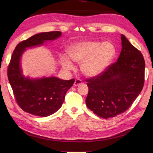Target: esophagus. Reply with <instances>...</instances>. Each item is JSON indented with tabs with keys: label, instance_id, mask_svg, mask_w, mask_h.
<instances>
[{
	"label": "esophagus",
	"instance_id": "34e87169",
	"mask_svg": "<svg viewBox=\"0 0 153 153\" xmlns=\"http://www.w3.org/2000/svg\"><path fill=\"white\" fill-rule=\"evenodd\" d=\"M82 83V81L80 79H78V78H77V79H76V80H75V82H74V86H79V85H80Z\"/></svg>",
	"mask_w": 153,
	"mask_h": 153
}]
</instances>
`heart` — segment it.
<instances>
[{"label": "heart", "instance_id": "1", "mask_svg": "<svg viewBox=\"0 0 153 153\" xmlns=\"http://www.w3.org/2000/svg\"><path fill=\"white\" fill-rule=\"evenodd\" d=\"M69 55L72 61L80 63L83 74L92 77L101 73L110 64L115 55V48L108 41H82L69 49ZM61 61L65 69H74L73 63L67 56H61Z\"/></svg>", "mask_w": 153, "mask_h": 153}]
</instances>
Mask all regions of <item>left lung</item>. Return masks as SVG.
Segmentation results:
<instances>
[{"label": "left lung", "instance_id": "8db88e82", "mask_svg": "<svg viewBox=\"0 0 153 153\" xmlns=\"http://www.w3.org/2000/svg\"><path fill=\"white\" fill-rule=\"evenodd\" d=\"M121 45L122 49L117 61L109 65L100 74L85 80L88 87L87 107L104 119L126 112L144 86L143 55L123 34Z\"/></svg>", "mask_w": 153, "mask_h": 153}]
</instances>
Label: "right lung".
Masks as SVG:
<instances>
[{
    "mask_svg": "<svg viewBox=\"0 0 153 153\" xmlns=\"http://www.w3.org/2000/svg\"><path fill=\"white\" fill-rule=\"evenodd\" d=\"M61 35L59 31L37 33L18 44L12 54L7 76L16 102L25 112L40 117L52 115L61 107L67 91L73 86L74 79L63 80L51 77L33 79L25 78L22 74L20 59L25 48L41 45Z\"/></svg>",
    "mask_w": 153,
    "mask_h": 153,
    "instance_id": "right-lung-1",
    "label": "right lung"
}]
</instances>
